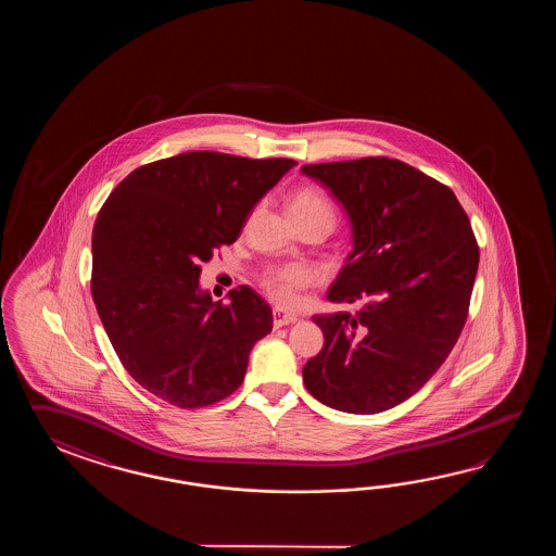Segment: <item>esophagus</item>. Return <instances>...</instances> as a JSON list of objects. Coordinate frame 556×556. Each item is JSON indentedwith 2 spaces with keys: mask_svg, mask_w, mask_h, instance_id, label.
<instances>
[{
  "mask_svg": "<svg viewBox=\"0 0 556 556\" xmlns=\"http://www.w3.org/2000/svg\"><path fill=\"white\" fill-rule=\"evenodd\" d=\"M273 318L274 328H282V326H288V324H294L298 316H294V314H286L283 309H278V307H276L273 312Z\"/></svg>",
  "mask_w": 556,
  "mask_h": 556,
  "instance_id": "34e87169",
  "label": "esophagus"
}]
</instances>
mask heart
I'll return each mask as SVG.
<instances>
[{
    "label": "heart",
    "mask_w": 556,
    "mask_h": 556,
    "mask_svg": "<svg viewBox=\"0 0 556 556\" xmlns=\"http://www.w3.org/2000/svg\"><path fill=\"white\" fill-rule=\"evenodd\" d=\"M290 216L294 223L319 220L328 228L336 225V213L331 202L314 189H302L294 192L290 199ZM312 282V273L302 264H283L266 268L261 274V286L264 294L268 295L278 306H294L300 290Z\"/></svg>",
    "instance_id": "obj_1"
}]
</instances>
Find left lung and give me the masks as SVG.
<instances>
[{"mask_svg":"<svg viewBox=\"0 0 556 556\" xmlns=\"http://www.w3.org/2000/svg\"><path fill=\"white\" fill-rule=\"evenodd\" d=\"M342 202L354 250L328 298L357 312L316 314L324 348L302 369L333 409L379 414L421 390L462 336L479 244L450 187L412 165L366 156L304 165Z\"/></svg>","mask_w":556,"mask_h":556,"instance_id":"1","label":"left lung"}]
</instances>
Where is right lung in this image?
Wrapping results in <instances>:
<instances>
[{"mask_svg":"<svg viewBox=\"0 0 556 556\" xmlns=\"http://www.w3.org/2000/svg\"><path fill=\"white\" fill-rule=\"evenodd\" d=\"M295 165L192 151L139 166L97 214L91 294L123 367L180 409L240 388L273 309L250 286L213 302L201 262L237 240L256 202Z\"/></svg>","mask_w":556,"mask_h":556,"instance_id":"add662e5","label":"right lung"}]
</instances>
